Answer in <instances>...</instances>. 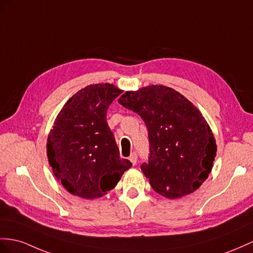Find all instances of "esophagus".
I'll use <instances>...</instances> for the list:
<instances>
[{"mask_svg":"<svg viewBox=\"0 0 253 253\" xmlns=\"http://www.w3.org/2000/svg\"><path fill=\"white\" fill-rule=\"evenodd\" d=\"M137 159H138V157H137V154L135 153H132L131 155H130V157H129V160L131 161V164L134 166V165H137Z\"/></svg>","mask_w":253,"mask_h":253,"instance_id":"34e87169","label":"esophagus"}]
</instances>
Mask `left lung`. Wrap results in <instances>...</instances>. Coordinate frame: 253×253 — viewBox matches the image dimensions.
<instances>
[{
  "label": "left lung",
  "mask_w": 253,
  "mask_h": 253,
  "mask_svg": "<svg viewBox=\"0 0 253 253\" xmlns=\"http://www.w3.org/2000/svg\"><path fill=\"white\" fill-rule=\"evenodd\" d=\"M118 101L138 113L147 127L151 156L141 170L152 188L168 199L199 189L217 153L211 129L199 109L175 89L157 84L127 90Z\"/></svg>",
  "instance_id": "1"
}]
</instances>
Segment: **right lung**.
Listing matches in <instances>:
<instances>
[{
  "label": "right lung",
  "mask_w": 253,
  "mask_h": 253,
  "mask_svg": "<svg viewBox=\"0 0 253 253\" xmlns=\"http://www.w3.org/2000/svg\"><path fill=\"white\" fill-rule=\"evenodd\" d=\"M123 92L110 83L90 84L70 97L48 134L47 157L54 176L74 196L103 197L132 165L121 159L107 110Z\"/></svg>",
  "instance_id": "obj_1"
}]
</instances>
